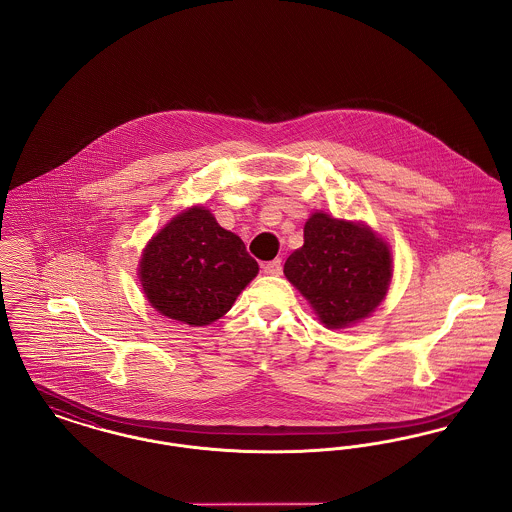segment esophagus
<instances>
[{"label": "esophagus", "mask_w": 512, "mask_h": 512, "mask_svg": "<svg viewBox=\"0 0 512 512\" xmlns=\"http://www.w3.org/2000/svg\"><path fill=\"white\" fill-rule=\"evenodd\" d=\"M263 270L270 274V276H278L282 274V259H274V261H268L267 265H263Z\"/></svg>", "instance_id": "1"}]
</instances>
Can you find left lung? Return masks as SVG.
<instances>
[{
  "label": "left lung",
  "instance_id": "obj_1",
  "mask_svg": "<svg viewBox=\"0 0 512 512\" xmlns=\"http://www.w3.org/2000/svg\"><path fill=\"white\" fill-rule=\"evenodd\" d=\"M305 244L295 249L284 274L328 328L368 317L386 297L391 280L388 245L363 224L315 213L305 222Z\"/></svg>",
  "mask_w": 512,
  "mask_h": 512
}]
</instances>
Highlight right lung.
I'll return each instance as SVG.
<instances>
[{
  "instance_id": "add662e5",
  "label": "right lung",
  "mask_w": 512,
  "mask_h": 512,
  "mask_svg": "<svg viewBox=\"0 0 512 512\" xmlns=\"http://www.w3.org/2000/svg\"><path fill=\"white\" fill-rule=\"evenodd\" d=\"M257 272L244 242L203 207L172 219L147 244L140 263L149 303L190 326L211 324L228 313Z\"/></svg>"
}]
</instances>
